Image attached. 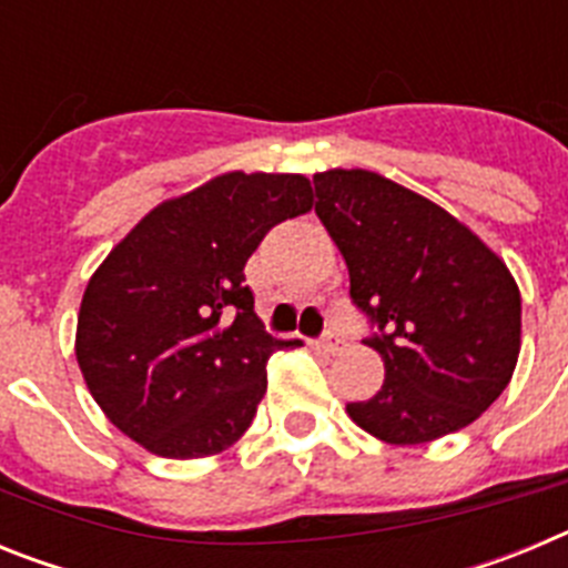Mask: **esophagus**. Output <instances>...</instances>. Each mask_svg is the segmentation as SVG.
<instances>
[{
    "label": "esophagus",
    "instance_id": "34e87169",
    "mask_svg": "<svg viewBox=\"0 0 568 568\" xmlns=\"http://www.w3.org/2000/svg\"><path fill=\"white\" fill-rule=\"evenodd\" d=\"M315 346H318V349H324V353H338V349H344V338L335 333H329V335H324L321 341H315Z\"/></svg>",
    "mask_w": 568,
    "mask_h": 568
}]
</instances>
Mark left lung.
Returning <instances> with one entry per match:
<instances>
[{
	"label": "left lung",
	"instance_id": "left-lung-1",
	"mask_svg": "<svg viewBox=\"0 0 568 568\" xmlns=\"http://www.w3.org/2000/svg\"><path fill=\"white\" fill-rule=\"evenodd\" d=\"M315 213L349 270L353 304L384 358L378 393L346 404L395 446L458 433L509 384L520 353V293L504 261L424 195L369 170L315 173Z\"/></svg>",
	"mask_w": 568,
	"mask_h": 568
}]
</instances>
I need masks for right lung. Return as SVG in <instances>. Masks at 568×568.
Here are the masks:
<instances>
[{
  "instance_id": "1",
  "label": "right lung",
  "mask_w": 568,
  "mask_h": 568,
  "mask_svg": "<svg viewBox=\"0 0 568 568\" xmlns=\"http://www.w3.org/2000/svg\"><path fill=\"white\" fill-rule=\"evenodd\" d=\"M313 207L298 173H224L150 210L84 290L77 361L110 424L162 458L233 446L267 393L278 341L244 264L275 224Z\"/></svg>"
}]
</instances>
